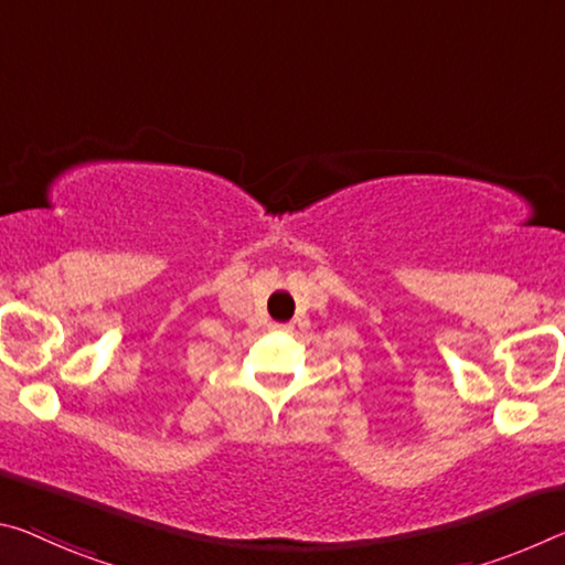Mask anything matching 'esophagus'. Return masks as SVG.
<instances>
[{"label":"esophagus","instance_id":"obj_1","mask_svg":"<svg viewBox=\"0 0 565 565\" xmlns=\"http://www.w3.org/2000/svg\"><path fill=\"white\" fill-rule=\"evenodd\" d=\"M274 329H279V331H289L291 327H289V324H274Z\"/></svg>","mask_w":565,"mask_h":565}]
</instances>
